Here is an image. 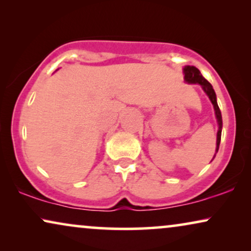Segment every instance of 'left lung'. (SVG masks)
<instances>
[{
  "instance_id": "left-lung-1",
  "label": "left lung",
  "mask_w": 251,
  "mask_h": 251,
  "mask_svg": "<svg viewBox=\"0 0 251 251\" xmlns=\"http://www.w3.org/2000/svg\"><path fill=\"white\" fill-rule=\"evenodd\" d=\"M184 74H185V81L188 82V83H199L203 89V91L208 95L209 99H210L212 105H214L215 113H216V119H217L218 122V132H217V146H216V153L218 152L219 144H221V137H222V126H223V121H222V113L221 109L218 107L217 100H216V94L215 90L212 89V85L209 83V82L205 80V78L202 76L200 71L198 70L195 66H185L184 67ZM216 155V154H215ZM215 157V156H214Z\"/></svg>"
}]
</instances>
